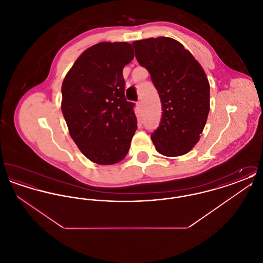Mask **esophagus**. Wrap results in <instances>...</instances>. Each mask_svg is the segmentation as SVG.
<instances>
[{
    "instance_id": "obj_1",
    "label": "esophagus",
    "mask_w": 263,
    "mask_h": 263,
    "mask_svg": "<svg viewBox=\"0 0 263 263\" xmlns=\"http://www.w3.org/2000/svg\"><path fill=\"white\" fill-rule=\"evenodd\" d=\"M137 106L139 108H142V107H143V102H142V100H139V101H138Z\"/></svg>"
}]
</instances>
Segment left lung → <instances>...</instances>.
I'll list each match as a JSON object with an SVG mask.
<instances>
[{
  "mask_svg": "<svg viewBox=\"0 0 263 263\" xmlns=\"http://www.w3.org/2000/svg\"><path fill=\"white\" fill-rule=\"evenodd\" d=\"M135 56L151 74L159 91L163 115L151 135L165 157L187 154L198 143L210 110V85L199 62L171 37L147 38L133 43Z\"/></svg>",
  "mask_w": 263,
  "mask_h": 263,
  "instance_id": "8db88e82",
  "label": "left lung"
}]
</instances>
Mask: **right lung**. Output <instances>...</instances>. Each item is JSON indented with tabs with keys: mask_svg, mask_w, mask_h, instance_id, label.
Here are the masks:
<instances>
[{
	"mask_svg": "<svg viewBox=\"0 0 263 263\" xmlns=\"http://www.w3.org/2000/svg\"><path fill=\"white\" fill-rule=\"evenodd\" d=\"M133 58L130 43L100 42L78 57L63 80L61 109L70 136L92 163H119L130 148L137 118L122 72Z\"/></svg>",
	"mask_w": 263,
	"mask_h": 263,
	"instance_id": "add662e5",
	"label": "right lung"
}]
</instances>
